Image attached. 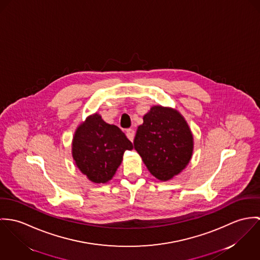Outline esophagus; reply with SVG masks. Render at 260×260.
Segmentation results:
<instances>
[{"mask_svg":"<svg viewBox=\"0 0 260 260\" xmlns=\"http://www.w3.org/2000/svg\"><path fill=\"white\" fill-rule=\"evenodd\" d=\"M126 137H127V139H128L131 142H133L134 139H135V131H134L133 128H128V129L126 131Z\"/></svg>","mask_w":260,"mask_h":260,"instance_id":"1","label":"esophagus"}]
</instances>
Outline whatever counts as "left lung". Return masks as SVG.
I'll use <instances>...</instances> for the list:
<instances>
[{
    "label": "left lung",
    "instance_id": "8db88e82",
    "mask_svg": "<svg viewBox=\"0 0 260 260\" xmlns=\"http://www.w3.org/2000/svg\"><path fill=\"white\" fill-rule=\"evenodd\" d=\"M148 172L161 181L181 173L193 153V136L175 109L153 106L144 116L134 141Z\"/></svg>",
    "mask_w": 260,
    "mask_h": 260
}]
</instances>
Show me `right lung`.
I'll list each match as a JSON object with an SVG mask.
<instances>
[{
	"mask_svg": "<svg viewBox=\"0 0 260 260\" xmlns=\"http://www.w3.org/2000/svg\"><path fill=\"white\" fill-rule=\"evenodd\" d=\"M133 144L115 124L107 123L94 113L79 124L72 142V155L77 168L88 180L106 183L116 174L125 150Z\"/></svg>",
	"mask_w": 260,
	"mask_h": 260,
	"instance_id": "1",
	"label": "right lung"
}]
</instances>
